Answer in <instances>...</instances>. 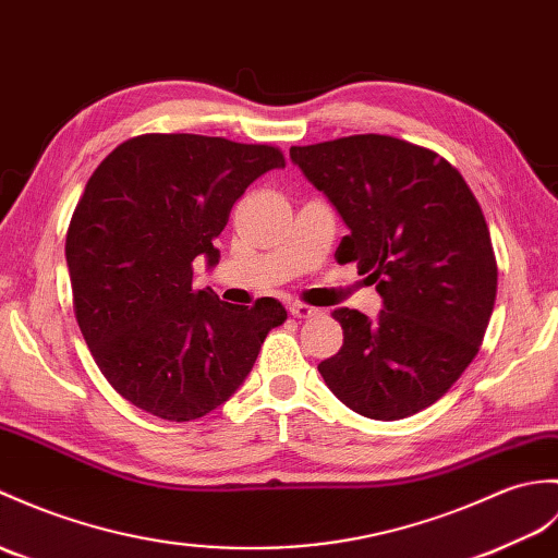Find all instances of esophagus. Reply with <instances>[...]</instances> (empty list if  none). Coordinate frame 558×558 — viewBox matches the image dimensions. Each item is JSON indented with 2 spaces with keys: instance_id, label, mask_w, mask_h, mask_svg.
Listing matches in <instances>:
<instances>
[{
  "instance_id": "esophagus-1",
  "label": "esophagus",
  "mask_w": 558,
  "mask_h": 558,
  "mask_svg": "<svg viewBox=\"0 0 558 558\" xmlns=\"http://www.w3.org/2000/svg\"><path fill=\"white\" fill-rule=\"evenodd\" d=\"M290 314H292L294 318H318V316H323V311L316 308V306L294 302V304L290 306Z\"/></svg>"
}]
</instances>
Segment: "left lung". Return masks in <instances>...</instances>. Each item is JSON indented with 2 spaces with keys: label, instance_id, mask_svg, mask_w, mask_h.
<instances>
[{
  "label": "left lung",
  "instance_id": "left-lung-1",
  "mask_svg": "<svg viewBox=\"0 0 558 558\" xmlns=\"http://www.w3.org/2000/svg\"><path fill=\"white\" fill-rule=\"evenodd\" d=\"M290 159L349 228L335 258L383 296L378 318L332 311L344 342L320 361L342 404L399 421L435 404L483 344L497 258L481 204L439 154L390 135L292 147Z\"/></svg>",
  "mask_w": 558,
  "mask_h": 558
}]
</instances>
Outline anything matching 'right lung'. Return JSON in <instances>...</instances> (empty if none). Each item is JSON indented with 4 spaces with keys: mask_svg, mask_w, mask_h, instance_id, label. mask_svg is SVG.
<instances>
[{
    "mask_svg": "<svg viewBox=\"0 0 558 558\" xmlns=\"http://www.w3.org/2000/svg\"><path fill=\"white\" fill-rule=\"evenodd\" d=\"M284 168L270 145L149 133L125 140L87 180L66 232L73 311L109 385L163 421H194L238 392L288 311L220 302L192 288L197 256L258 175Z\"/></svg>",
    "mask_w": 558,
    "mask_h": 558,
    "instance_id": "add662e5",
    "label": "right lung"
}]
</instances>
